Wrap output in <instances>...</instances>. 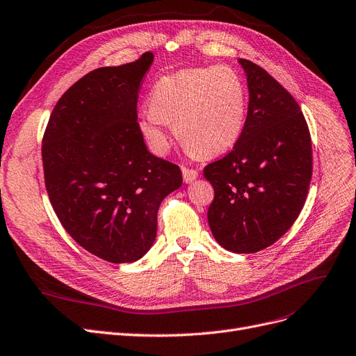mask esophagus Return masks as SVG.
<instances>
[{"instance_id":"34e87169","label":"esophagus","mask_w":356,"mask_h":356,"mask_svg":"<svg viewBox=\"0 0 356 356\" xmlns=\"http://www.w3.org/2000/svg\"><path fill=\"white\" fill-rule=\"evenodd\" d=\"M181 173H183V180H185L186 183H192L196 177H198V171L193 168H189V167H183Z\"/></svg>"}]
</instances>
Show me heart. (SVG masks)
I'll return each mask as SVG.
<instances>
[{"instance_id":"heart-1","label":"heart","mask_w":356,"mask_h":356,"mask_svg":"<svg viewBox=\"0 0 356 356\" xmlns=\"http://www.w3.org/2000/svg\"><path fill=\"white\" fill-rule=\"evenodd\" d=\"M246 117V88L227 65L186 69L156 81L140 129L156 152L168 148L167 123L185 147L200 155L227 151L239 139Z\"/></svg>"}]
</instances>
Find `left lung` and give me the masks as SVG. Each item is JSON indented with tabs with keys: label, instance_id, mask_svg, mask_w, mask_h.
I'll list each match as a JSON object with an SVG mask.
<instances>
[{
	"label": "left lung",
	"instance_id": "left-lung-1",
	"mask_svg": "<svg viewBox=\"0 0 356 356\" xmlns=\"http://www.w3.org/2000/svg\"><path fill=\"white\" fill-rule=\"evenodd\" d=\"M249 104L233 149L205 165L214 188L208 225L230 252L254 254L277 242L304 208L311 176V135L295 98L258 64L239 58Z\"/></svg>",
	"mask_w": 356,
	"mask_h": 356
}]
</instances>
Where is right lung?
Listing matches in <instances>:
<instances>
[{
	"mask_svg": "<svg viewBox=\"0 0 356 356\" xmlns=\"http://www.w3.org/2000/svg\"><path fill=\"white\" fill-rule=\"evenodd\" d=\"M154 61L101 67L64 92L42 139L45 188L72 238L95 257L142 258L156 236V213L181 186L179 165L152 155L138 123V95Z\"/></svg>",
	"mask_w": 356,
	"mask_h": 356,
	"instance_id": "add662e5",
	"label": "right lung"
}]
</instances>
